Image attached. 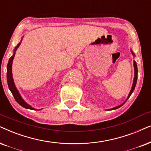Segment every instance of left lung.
<instances>
[{"mask_svg": "<svg viewBox=\"0 0 151 151\" xmlns=\"http://www.w3.org/2000/svg\"><path fill=\"white\" fill-rule=\"evenodd\" d=\"M132 54L134 55V53H133L132 51ZM134 81H133V84H132V89L130 91V92H129V94L128 95V98H127V99H128L129 97H130V95H132V93H133V91H134V90L135 88V86H136V83H137V74H138V70H137V63L134 61ZM125 102L123 103V104H121V105L118 106H116V107H114L113 109H111L110 110H113V109H116L121 107V106H123L124 104H125Z\"/></svg>", "mask_w": 151, "mask_h": 151, "instance_id": "1", "label": "left lung"}]
</instances>
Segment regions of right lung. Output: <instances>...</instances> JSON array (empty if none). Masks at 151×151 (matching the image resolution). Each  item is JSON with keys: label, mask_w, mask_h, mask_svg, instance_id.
Masks as SVG:
<instances>
[{"label": "right lung", "mask_w": 151, "mask_h": 151, "mask_svg": "<svg viewBox=\"0 0 151 151\" xmlns=\"http://www.w3.org/2000/svg\"><path fill=\"white\" fill-rule=\"evenodd\" d=\"M20 44H21V42L19 44H18V45L15 47L14 52L16 51L17 48L19 47ZM14 55L15 54L14 53V55L9 58L8 63H7V84H8V87H9V90H10L11 93H12V95H13V96H14L15 100H16L21 106H22L23 107H24L26 109H34L33 108L31 107V106L28 105L27 103H26L24 102V100H23L22 97H21L20 94L19 93V91H17V89L16 88V87H15V86H14V81H13L12 74V61H13V58H14Z\"/></svg>", "instance_id": "add662e5"}]
</instances>
